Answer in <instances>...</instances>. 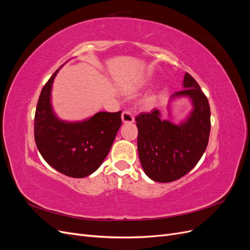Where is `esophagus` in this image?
Listing matches in <instances>:
<instances>
[{
    "mask_svg": "<svg viewBox=\"0 0 250 250\" xmlns=\"http://www.w3.org/2000/svg\"><path fill=\"white\" fill-rule=\"evenodd\" d=\"M122 121L123 123H133L134 118L129 111H123L122 112Z\"/></svg>",
    "mask_w": 250,
    "mask_h": 250,
    "instance_id": "obj_1",
    "label": "esophagus"
}]
</instances>
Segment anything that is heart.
Masks as SVG:
<instances>
[{
    "instance_id": "obj_1",
    "label": "heart",
    "mask_w": 250,
    "mask_h": 250,
    "mask_svg": "<svg viewBox=\"0 0 250 250\" xmlns=\"http://www.w3.org/2000/svg\"><path fill=\"white\" fill-rule=\"evenodd\" d=\"M154 102V98L153 97H148L147 99L145 100V104L147 105V106H150V105H152Z\"/></svg>"
}]
</instances>
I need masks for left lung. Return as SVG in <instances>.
<instances>
[{"label":"left lung","instance_id":"left-lung-1","mask_svg":"<svg viewBox=\"0 0 250 250\" xmlns=\"http://www.w3.org/2000/svg\"><path fill=\"white\" fill-rule=\"evenodd\" d=\"M183 90L172 95L188 97L193 109L184 122L174 124L162 119L158 109L135 118L138 151L146 175L157 183H171L190 172L207 149L210 131V109L199 84L186 73Z\"/></svg>","mask_w":250,"mask_h":250}]
</instances>
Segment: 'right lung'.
Masks as SVG:
<instances>
[{"instance_id":"obj_1","label":"right lung","mask_w":250,"mask_h":250,"mask_svg":"<svg viewBox=\"0 0 250 250\" xmlns=\"http://www.w3.org/2000/svg\"><path fill=\"white\" fill-rule=\"evenodd\" d=\"M58 71L44 84L37 102L35 144L52 168L66 176L82 178L94 173L107 156L122 124V111H100L81 122L59 120L51 104L52 84Z\"/></svg>"}]
</instances>
